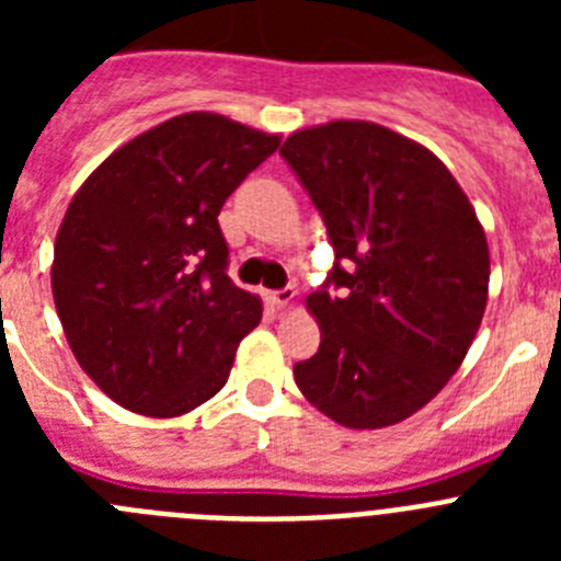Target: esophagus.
Returning <instances> with one entry per match:
<instances>
[{
    "mask_svg": "<svg viewBox=\"0 0 561 561\" xmlns=\"http://www.w3.org/2000/svg\"><path fill=\"white\" fill-rule=\"evenodd\" d=\"M266 300H270L275 309H289L295 304V289H280V291H266Z\"/></svg>",
    "mask_w": 561,
    "mask_h": 561,
    "instance_id": "1",
    "label": "esophagus"
}]
</instances>
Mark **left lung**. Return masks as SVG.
<instances>
[{"label":"left lung","instance_id":"obj_1","mask_svg":"<svg viewBox=\"0 0 561 561\" xmlns=\"http://www.w3.org/2000/svg\"><path fill=\"white\" fill-rule=\"evenodd\" d=\"M329 227L336 264L306 297L320 348L300 393L348 430L419 413L453 379L489 300L472 202L430 148L368 121H331L280 148Z\"/></svg>","mask_w":561,"mask_h":561}]
</instances>
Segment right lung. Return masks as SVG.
Listing matches in <instances>:
<instances>
[{
  "instance_id": "add662e5",
  "label": "right lung",
  "mask_w": 561,
  "mask_h": 561,
  "mask_svg": "<svg viewBox=\"0 0 561 561\" xmlns=\"http://www.w3.org/2000/svg\"><path fill=\"white\" fill-rule=\"evenodd\" d=\"M277 146L187 112L108 153L69 202L53 300L83 374L121 408L176 419L225 388L264 306L227 277L219 213Z\"/></svg>"
}]
</instances>
